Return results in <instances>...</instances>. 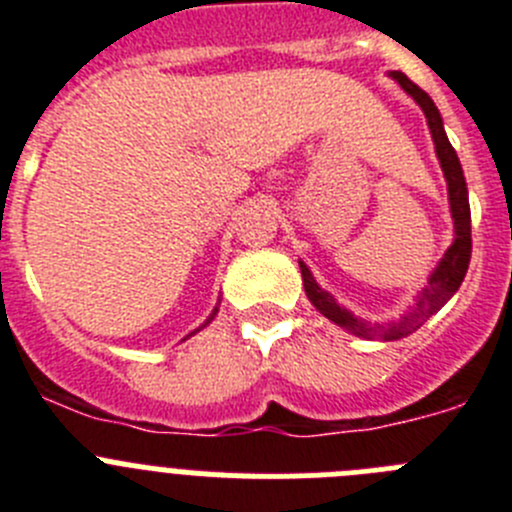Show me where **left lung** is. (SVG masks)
Segmentation results:
<instances>
[{"mask_svg":"<svg viewBox=\"0 0 512 512\" xmlns=\"http://www.w3.org/2000/svg\"><path fill=\"white\" fill-rule=\"evenodd\" d=\"M392 79L400 84L415 102L420 104L425 120H428V128L433 135V146H436V156L441 161L443 176H446V187H449V205H451V217H454V243L449 246V251L443 253V259L438 261V266L433 269V274L428 277V284L423 287V292L418 295L415 305L410 307L402 318L387 320V323H369L364 318H356L354 312L346 310V307L338 305L333 300L330 292H325L315 277L310 274L305 264L300 261L302 271V284H305L307 300L323 312L325 318L333 320L336 325H341L343 330L354 333L359 338H382V341H397V338L410 336L413 330H418L425 320L431 318L433 312L441 310L446 302L454 297L456 289L461 287L464 277H467L469 259H472V212H469V192L467 182H464V171H461L459 156L451 148L449 138H446V130H443V120L438 107L433 104V99L413 84L402 71H392Z\"/></svg>","mask_w":512,"mask_h":512,"instance_id":"1","label":"left lung"}]
</instances>
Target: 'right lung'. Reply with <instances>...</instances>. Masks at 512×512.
<instances>
[{
  "mask_svg": "<svg viewBox=\"0 0 512 512\" xmlns=\"http://www.w3.org/2000/svg\"><path fill=\"white\" fill-rule=\"evenodd\" d=\"M215 312H217V307H215V310H212V315H210V320H212V318H215ZM210 320H207V323H210ZM207 323H205V325H207ZM197 330H200V328H197ZM197 330H194V333H197Z\"/></svg>",
  "mask_w": 512,
  "mask_h": 512,
  "instance_id": "add662e5",
  "label": "right lung"
}]
</instances>
